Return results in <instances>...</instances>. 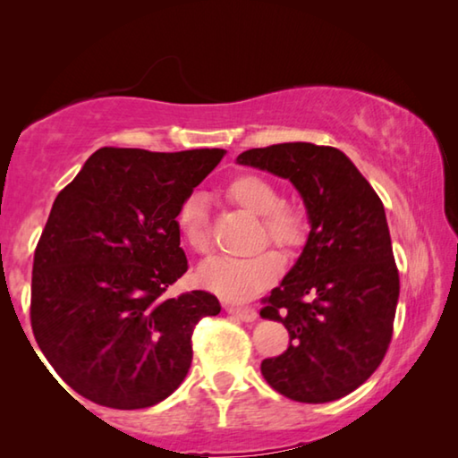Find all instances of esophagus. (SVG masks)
I'll list each match as a JSON object with an SVG mask.
<instances>
[{"label": "esophagus", "instance_id": "esophagus-1", "mask_svg": "<svg viewBox=\"0 0 458 458\" xmlns=\"http://www.w3.org/2000/svg\"><path fill=\"white\" fill-rule=\"evenodd\" d=\"M226 313L234 315L236 319H240V321H246V323L257 321V317H259V313L254 311L252 307H232V305H228V307H226Z\"/></svg>", "mask_w": 458, "mask_h": 458}]
</instances>
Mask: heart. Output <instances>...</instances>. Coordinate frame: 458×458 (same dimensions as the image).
<instances>
[{"mask_svg":"<svg viewBox=\"0 0 458 458\" xmlns=\"http://www.w3.org/2000/svg\"><path fill=\"white\" fill-rule=\"evenodd\" d=\"M228 196L254 216H262V236L284 250H297L303 246L309 232L305 212L293 204H284L278 190L265 177L246 174L228 185ZM175 226L185 246L193 252H206L210 246L208 236L206 199L201 193H190L182 201L175 216ZM284 260L276 250H260L252 257L210 259L198 270V283L204 289L230 301H246L283 273Z\"/></svg>","mask_w":458,"mask_h":458,"instance_id":"heart-1","label":"heart"}]
</instances>
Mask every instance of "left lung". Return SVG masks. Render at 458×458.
<instances>
[{"instance_id":"8db88e82","label":"left lung","mask_w":458,"mask_h":458,"mask_svg":"<svg viewBox=\"0 0 458 458\" xmlns=\"http://www.w3.org/2000/svg\"><path fill=\"white\" fill-rule=\"evenodd\" d=\"M236 164L289 180L311 228L260 311L291 337L283 355L260 363L262 376L297 402L344 398L374 374L392 339L400 278L382 199L335 147L278 143Z\"/></svg>"}]
</instances>
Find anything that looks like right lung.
I'll return each mask as SVG.
<instances>
[{
    "instance_id": "add662e5",
    "label": "right lung",
    "mask_w": 458,
    "mask_h": 458,
    "mask_svg": "<svg viewBox=\"0 0 458 458\" xmlns=\"http://www.w3.org/2000/svg\"><path fill=\"white\" fill-rule=\"evenodd\" d=\"M224 149L103 147L62 190L34 252L32 331L56 374L95 404L137 410L174 394L191 333L220 301L165 299L185 270L175 216Z\"/></svg>"
}]
</instances>
